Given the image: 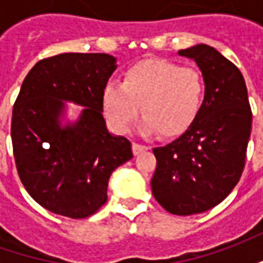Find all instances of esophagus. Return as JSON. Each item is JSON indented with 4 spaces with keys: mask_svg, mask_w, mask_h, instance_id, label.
Listing matches in <instances>:
<instances>
[{
    "mask_svg": "<svg viewBox=\"0 0 263 263\" xmlns=\"http://www.w3.org/2000/svg\"><path fill=\"white\" fill-rule=\"evenodd\" d=\"M149 146L146 145H141V143L134 142L132 143V151H134V155H139L141 152H145V151H148Z\"/></svg>",
    "mask_w": 263,
    "mask_h": 263,
    "instance_id": "1",
    "label": "esophagus"
}]
</instances>
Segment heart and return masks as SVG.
I'll list each match as a JSON object with an SVG mask.
<instances>
[{
	"label": "heart",
	"mask_w": 263,
	"mask_h": 263,
	"mask_svg": "<svg viewBox=\"0 0 263 263\" xmlns=\"http://www.w3.org/2000/svg\"><path fill=\"white\" fill-rule=\"evenodd\" d=\"M204 98V79L194 67L166 60H143L126 70L122 84L108 83L103 105L109 124L126 132L142 105L143 129L177 137L197 118Z\"/></svg>",
	"instance_id": "1"
}]
</instances>
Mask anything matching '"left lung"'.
<instances>
[{
	"mask_svg": "<svg viewBox=\"0 0 263 263\" xmlns=\"http://www.w3.org/2000/svg\"><path fill=\"white\" fill-rule=\"evenodd\" d=\"M201 70L205 94L197 118L176 141L154 149L151 180L156 201L171 214L204 213L221 203L241 179L252 111L241 71L207 45L179 50Z\"/></svg>",
	"mask_w": 263,
	"mask_h": 263,
	"instance_id": "left-lung-1",
	"label": "left lung"
}]
</instances>
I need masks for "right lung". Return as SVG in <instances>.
Here are the masks:
<instances>
[{
    "label": "right lung",
    "mask_w": 263,
    "mask_h": 263,
    "mask_svg": "<svg viewBox=\"0 0 263 263\" xmlns=\"http://www.w3.org/2000/svg\"><path fill=\"white\" fill-rule=\"evenodd\" d=\"M107 53H62L37 62L15 100L11 138L21 182L43 209L87 218L107 201L111 173L132 159L131 142L107 131L103 92L115 70ZM86 107L62 128L63 100Z\"/></svg>",
    "instance_id": "add662e5"
}]
</instances>
